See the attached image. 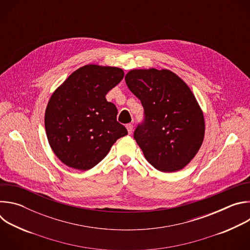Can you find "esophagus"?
I'll return each instance as SVG.
<instances>
[{"label": "esophagus", "mask_w": 250, "mask_h": 250, "mask_svg": "<svg viewBox=\"0 0 250 250\" xmlns=\"http://www.w3.org/2000/svg\"><path fill=\"white\" fill-rule=\"evenodd\" d=\"M126 128H127V131H128V133H129V134H130V133H132V131H133V125H132L131 124L126 125Z\"/></svg>", "instance_id": "1"}]
</instances>
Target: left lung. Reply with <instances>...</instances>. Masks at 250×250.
<instances>
[{
	"mask_svg": "<svg viewBox=\"0 0 250 250\" xmlns=\"http://www.w3.org/2000/svg\"><path fill=\"white\" fill-rule=\"evenodd\" d=\"M125 79L145 110V120L133 133L145 157L159 171L181 170L205 135L204 115L192 91L166 69H135Z\"/></svg>",
	"mask_w": 250,
	"mask_h": 250,
	"instance_id": "1",
	"label": "left lung"
}]
</instances>
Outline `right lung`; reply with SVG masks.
Segmentation results:
<instances>
[{"instance_id": "1", "label": "right lung", "mask_w": 250, "mask_h": 250, "mask_svg": "<svg viewBox=\"0 0 250 250\" xmlns=\"http://www.w3.org/2000/svg\"><path fill=\"white\" fill-rule=\"evenodd\" d=\"M124 75L121 68L85 65L52 94L45 130L51 149L65 165L89 170L105 157L117 139L127 134L117 121V106L105 99Z\"/></svg>"}]
</instances>
